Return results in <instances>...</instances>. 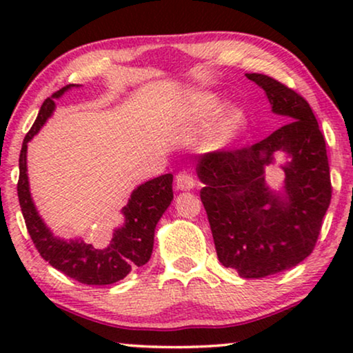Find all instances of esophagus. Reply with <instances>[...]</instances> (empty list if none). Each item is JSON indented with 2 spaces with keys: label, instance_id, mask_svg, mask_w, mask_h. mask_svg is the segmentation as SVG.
Returning <instances> with one entry per match:
<instances>
[{
  "label": "esophagus",
  "instance_id": "34e87169",
  "mask_svg": "<svg viewBox=\"0 0 353 353\" xmlns=\"http://www.w3.org/2000/svg\"><path fill=\"white\" fill-rule=\"evenodd\" d=\"M175 185H176V190L190 191V190H192V188H194L196 180H194V176H192V173L190 170H183L176 175Z\"/></svg>",
  "mask_w": 353,
  "mask_h": 353
}]
</instances>
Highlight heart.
Masks as SVG:
<instances>
[{
	"instance_id": "1",
	"label": "heart",
	"mask_w": 353,
	"mask_h": 353,
	"mask_svg": "<svg viewBox=\"0 0 353 353\" xmlns=\"http://www.w3.org/2000/svg\"><path fill=\"white\" fill-rule=\"evenodd\" d=\"M219 110V103L215 99H204L201 103H196L188 108L181 115V122L186 127L196 128L204 125L205 122L214 117ZM244 114L239 109H231L228 114H225V117L220 120L216 125L214 133L210 138V146L221 148L225 144H228L236 134H238L244 127Z\"/></svg>"
}]
</instances>
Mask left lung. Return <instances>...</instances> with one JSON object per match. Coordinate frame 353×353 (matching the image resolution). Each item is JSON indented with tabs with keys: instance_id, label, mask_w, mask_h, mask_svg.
I'll list each match as a JSON object with an SVG mask.
<instances>
[{
	"instance_id": "1",
	"label": "left lung",
	"mask_w": 353,
	"mask_h": 353,
	"mask_svg": "<svg viewBox=\"0 0 353 353\" xmlns=\"http://www.w3.org/2000/svg\"><path fill=\"white\" fill-rule=\"evenodd\" d=\"M267 94L274 114L289 122L252 146L221 149L197 157L204 183L201 201L220 263L241 278H265L301 263L315 249L331 202L326 143L310 104L281 81L245 74ZM284 150L293 161L285 192L264 183V167Z\"/></svg>"
}]
</instances>
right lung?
<instances>
[{
  "label": "right lung",
  "instance_id": "1",
  "mask_svg": "<svg viewBox=\"0 0 353 353\" xmlns=\"http://www.w3.org/2000/svg\"><path fill=\"white\" fill-rule=\"evenodd\" d=\"M70 86L74 85L64 86L43 103L35 123L23 138L21 156H19V204L33 244L51 267L81 284L104 286L120 281L132 270L143 267L151 259L154 230L173 199V175L165 173L143 183L133 191L128 204L122 209L125 223L114 230L108 248L96 249L80 239H72L67 243L52 234L38 215L30 196L27 176V143L40 132L48 117L52 114L56 105L54 99L64 94Z\"/></svg>",
  "mask_w": 353,
  "mask_h": 353
}]
</instances>
